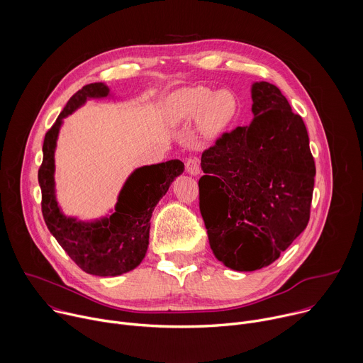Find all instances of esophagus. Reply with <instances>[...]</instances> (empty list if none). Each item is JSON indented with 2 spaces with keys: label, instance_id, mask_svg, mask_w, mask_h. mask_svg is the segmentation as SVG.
<instances>
[{
  "label": "esophagus",
  "instance_id": "34e87169",
  "mask_svg": "<svg viewBox=\"0 0 363 363\" xmlns=\"http://www.w3.org/2000/svg\"><path fill=\"white\" fill-rule=\"evenodd\" d=\"M185 169L189 175H198L201 172V165L198 158H188L185 162Z\"/></svg>",
  "mask_w": 363,
  "mask_h": 363
}]
</instances>
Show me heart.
Returning a JSON list of instances; mask_svg holds the SVG:
<instances>
[{
  "label": "heart",
  "mask_w": 363,
  "mask_h": 363,
  "mask_svg": "<svg viewBox=\"0 0 363 363\" xmlns=\"http://www.w3.org/2000/svg\"><path fill=\"white\" fill-rule=\"evenodd\" d=\"M171 112L175 121L196 119L203 135L217 136L235 121L238 100L227 89L214 91L205 86H189L172 94Z\"/></svg>",
  "instance_id": "obj_1"
}]
</instances>
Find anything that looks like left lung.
<instances>
[{
	"mask_svg": "<svg viewBox=\"0 0 363 363\" xmlns=\"http://www.w3.org/2000/svg\"><path fill=\"white\" fill-rule=\"evenodd\" d=\"M251 99L252 122L203 150L198 182L211 250L237 272L267 267L304 231L316 175L304 122L280 89L255 82Z\"/></svg>",
	"mask_w": 363,
	"mask_h": 363,
	"instance_id": "obj_1",
	"label": "left lung"
}]
</instances>
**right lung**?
I'll return each mask as SVG.
<instances>
[{
    "instance_id": "obj_1",
    "label": "right lung",
    "mask_w": 363,
    "mask_h": 363,
    "mask_svg": "<svg viewBox=\"0 0 363 363\" xmlns=\"http://www.w3.org/2000/svg\"><path fill=\"white\" fill-rule=\"evenodd\" d=\"M111 96L105 83H90L76 91L48 129L38 169L41 211L47 228L72 260L87 274L115 277L136 269L146 254L152 211L167 194L172 181L184 172L178 160L135 169L119 192L115 213L94 221L67 217L56 199L55 150L63 119L89 99Z\"/></svg>"
}]
</instances>
